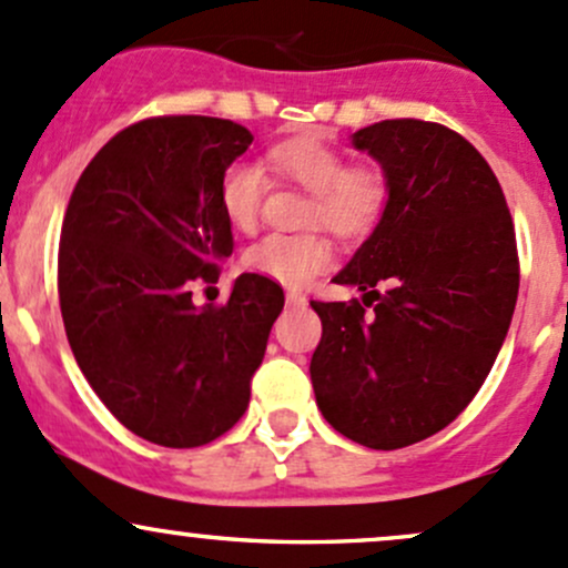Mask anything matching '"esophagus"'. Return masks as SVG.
<instances>
[{
	"mask_svg": "<svg viewBox=\"0 0 568 568\" xmlns=\"http://www.w3.org/2000/svg\"><path fill=\"white\" fill-rule=\"evenodd\" d=\"M304 296L302 294H296V291H288V294H285V304H288V307H304Z\"/></svg>",
	"mask_w": 568,
	"mask_h": 568,
	"instance_id": "obj_1",
	"label": "esophagus"
}]
</instances>
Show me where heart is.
<instances>
[{
	"instance_id": "1",
	"label": "heart",
	"mask_w": 568,
	"mask_h": 568,
	"mask_svg": "<svg viewBox=\"0 0 568 568\" xmlns=\"http://www.w3.org/2000/svg\"><path fill=\"white\" fill-rule=\"evenodd\" d=\"M272 165L315 193L310 223H324L339 236L364 234L384 206V184L369 171L351 169L348 160L321 141H288L272 149ZM266 176L258 163L236 160L220 176V209L231 229L253 231L264 201ZM332 244L321 234H268L247 247L244 266L280 285H300L332 264Z\"/></svg>"
}]
</instances>
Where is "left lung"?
Here are the masks:
<instances>
[{
  "mask_svg": "<svg viewBox=\"0 0 568 568\" xmlns=\"http://www.w3.org/2000/svg\"><path fill=\"white\" fill-rule=\"evenodd\" d=\"M351 146L381 165L386 204L332 280L362 302H310L324 326L310 378L337 433L392 452L444 429L481 389L520 266L504 190L455 130L386 119L356 130Z\"/></svg>",
  "mask_w": 568,
  "mask_h": 568,
  "instance_id": "left-lung-1",
  "label": "left lung"
}]
</instances>
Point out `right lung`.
<instances>
[{"mask_svg": "<svg viewBox=\"0 0 568 568\" xmlns=\"http://www.w3.org/2000/svg\"><path fill=\"white\" fill-rule=\"evenodd\" d=\"M253 133L231 119H143L87 165L62 225L59 304L83 378L130 433L193 449L242 419L283 288L239 274L223 307L193 302L234 253L220 176Z\"/></svg>", "mask_w": 568, "mask_h": 568, "instance_id": "add662e5", "label": "right lung"}]
</instances>
